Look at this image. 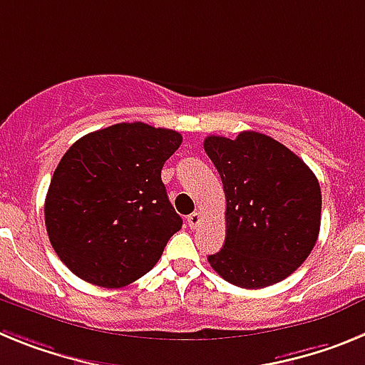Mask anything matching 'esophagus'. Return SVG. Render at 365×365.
<instances>
[{
    "instance_id": "34e87169",
    "label": "esophagus",
    "mask_w": 365,
    "mask_h": 365,
    "mask_svg": "<svg viewBox=\"0 0 365 365\" xmlns=\"http://www.w3.org/2000/svg\"><path fill=\"white\" fill-rule=\"evenodd\" d=\"M186 221H188L190 228H197L202 221V215L199 214V212H193V214H190L188 217H186Z\"/></svg>"
}]
</instances>
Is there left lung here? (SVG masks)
Listing matches in <instances>:
<instances>
[{
    "label": "left lung",
    "instance_id": "8db88e82",
    "mask_svg": "<svg viewBox=\"0 0 365 365\" xmlns=\"http://www.w3.org/2000/svg\"><path fill=\"white\" fill-rule=\"evenodd\" d=\"M205 151L227 197V237L208 256L212 269L241 289L291 276L320 234L322 192L311 168L257 131H241L234 140L210 135Z\"/></svg>",
    "mask_w": 365,
    "mask_h": 365
}]
</instances>
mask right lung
Here are the masks:
<instances>
[{"mask_svg":"<svg viewBox=\"0 0 365 365\" xmlns=\"http://www.w3.org/2000/svg\"><path fill=\"white\" fill-rule=\"evenodd\" d=\"M180 143L173 130L122 122L66 151L45 197V227L71 272L118 289L153 269L182 227L160 179Z\"/></svg>","mask_w":365,"mask_h":365,"instance_id":"obj_1","label":"right lung"}]
</instances>
